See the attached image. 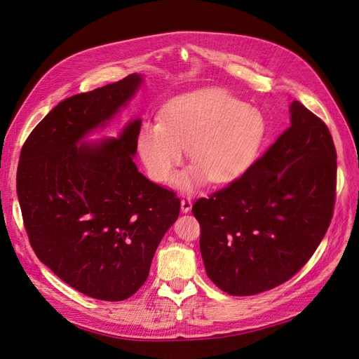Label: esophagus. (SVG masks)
Returning a JSON list of instances; mask_svg holds the SVG:
<instances>
[{
  "instance_id": "1",
  "label": "esophagus",
  "mask_w": 359,
  "mask_h": 359,
  "mask_svg": "<svg viewBox=\"0 0 359 359\" xmlns=\"http://www.w3.org/2000/svg\"><path fill=\"white\" fill-rule=\"evenodd\" d=\"M180 208H182L183 212L191 211V208H192V201H191V198H188V196L182 198V201H180Z\"/></svg>"
}]
</instances>
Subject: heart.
<instances>
[{
	"mask_svg": "<svg viewBox=\"0 0 359 359\" xmlns=\"http://www.w3.org/2000/svg\"><path fill=\"white\" fill-rule=\"evenodd\" d=\"M266 135L267 121L257 108L226 92L207 90L171 101L161 120L147 121L137 149L154 180H170L188 148L194 165L180 184H223L255 163Z\"/></svg>",
	"mask_w": 359,
	"mask_h": 359,
	"instance_id": "b5f03b06",
	"label": "heart"
}]
</instances>
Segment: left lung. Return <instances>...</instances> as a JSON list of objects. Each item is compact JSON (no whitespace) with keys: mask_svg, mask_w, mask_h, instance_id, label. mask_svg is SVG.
Listing matches in <instances>:
<instances>
[{"mask_svg":"<svg viewBox=\"0 0 359 359\" xmlns=\"http://www.w3.org/2000/svg\"><path fill=\"white\" fill-rule=\"evenodd\" d=\"M290 126L245 173L199 198L192 212L207 276L249 296L287 282L313 257L336 202V148L325 123L299 101Z\"/></svg>","mask_w":359,"mask_h":359,"instance_id":"1","label":"left lung"}]
</instances>
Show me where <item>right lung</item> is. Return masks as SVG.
I'll list each match as a JSON object with an SVG mask.
<instances>
[{"mask_svg":"<svg viewBox=\"0 0 359 359\" xmlns=\"http://www.w3.org/2000/svg\"><path fill=\"white\" fill-rule=\"evenodd\" d=\"M141 82L133 73L61 101L20 152L15 188L30 246L65 283L93 299L117 302L137 292L180 211L176 194L133 163L139 118L118 139L77 147L126 105Z\"/></svg>","mask_w":359,"mask_h":359,"instance_id":"right-lung-1","label":"right lung"}]
</instances>
